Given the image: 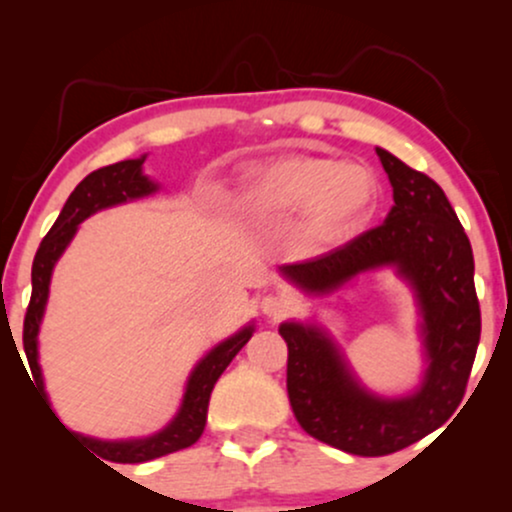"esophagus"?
<instances>
[{"label": "esophagus", "mask_w": 512, "mask_h": 512, "mask_svg": "<svg viewBox=\"0 0 512 512\" xmlns=\"http://www.w3.org/2000/svg\"><path fill=\"white\" fill-rule=\"evenodd\" d=\"M286 310H289V303H286L281 296H274V293H269V296L262 298V313L267 317H272V320L284 315Z\"/></svg>", "instance_id": "obj_1"}]
</instances>
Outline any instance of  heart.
Returning <instances> with one entry per match:
<instances>
[{
  "instance_id": "b5f03b06",
  "label": "heart",
  "mask_w": 512,
  "mask_h": 512,
  "mask_svg": "<svg viewBox=\"0 0 512 512\" xmlns=\"http://www.w3.org/2000/svg\"><path fill=\"white\" fill-rule=\"evenodd\" d=\"M378 202L380 180L368 166L298 154L252 166L238 195L240 214L257 226L301 214L298 238L308 248H332L358 236Z\"/></svg>"
}]
</instances>
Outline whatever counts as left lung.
<instances>
[{
  "mask_svg": "<svg viewBox=\"0 0 512 512\" xmlns=\"http://www.w3.org/2000/svg\"><path fill=\"white\" fill-rule=\"evenodd\" d=\"M375 151L395 199L387 219L317 260L281 269L315 296L383 267L395 269L414 291L428 368L407 397H380L366 390L322 327L303 322L279 327L289 346L286 390L298 424L322 443L361 457L407 448L455 414L481 334L472 245L455 209L436 180L390 151Z\"/></svg>",
  "mask_w": 512,
  "mask_h": 512,
  "instance_id": "1",
  "label": "left lung"
}]
</instances>
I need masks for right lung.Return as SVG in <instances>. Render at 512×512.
<instances>
[{"label": "right lung", "instance_id": "obj_1", "mask_svg": "<svg viewBox=\"0 0 512 512\" xmlns=\"http://www.w3.org/2000/svg\"><path fill=\"white\" fill-rule=\"evenodd\" d=\"M144 161L146 156L129 158V161L113 163V166L98 168L93 170L91 175H86V178L74 187V192L69 195L67 204H64L60 211V216H57L55 226L50 228V233L43 238L38 252H35L33 269H31V284H33L31 303H28L26 320H23V351H26L35 387L40 390V397H43L45 407L48 409H50V402H48V395H45L43 373H40V363H38V332H40V320H43V313H45V303H48L52 269H55V264L62 257V252L67 250V245L72 243L76 228H79L81 221L88 219L91 214H96V211L115 207V204L132 202V199L146 197L158 190L156 182L149 180L142 173ZM252 332H255V325L243 327V330L233 334V337H228L226 342L216 344L214 349H211L209 354L197 363L195 370L190 373V380H187L185 397H182L178 414H175V419L170 421L166 428H161V431L154 433V436L137 438V440H98V438L81 436V433H72V436L79 438L81 443H84L86 448H91L96 455H101L103 460L122 462V464L149 462V460H156V457L168 455V452L190 448V445L197 443L199 436L204 433L209 397H211V390H214L216 380L221 378V373L228 368V363L236 358L238 351L248 344ZM64 431H67V428H64Z\"/></svg>", "mask_w": 512, "mask_h": 512}]
</instances>
